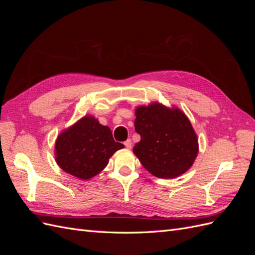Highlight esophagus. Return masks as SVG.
<instances>
[{
  "mask_svg": "<svg viewBox=\"0 0 255 255\" xmlns=\"http://www.w3.org/2000/svg\"><path fill=\"white\" fill-rule=\"evenodd\" d=\"M125 145L127 146L128 149H130V148H132V140H130V139L126 140V141H125Z\"/></svg>",
  "mask_w": 255,
  "mask_h": 255,
  "instance_id": "34e87169",
  "label": "esophagus"
}]
</instances>
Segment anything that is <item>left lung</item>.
<instances>
[{
    "label": "left lung",
    "mask_w": 255,
    "mask_h": 255,
    "mask_svg": "<svg viewBox=\"0 0 255 255\" xmlns=\"http://www.w3.org/2000/svg\"><path fill=\"white\" fill-rule=\"evenodd\" d=\"M135 130L140 141L133 152L153 175L173 179L194 163L198 154L197 135L180 110H169L158 103L138 107Z\"/></svg>",
    "instance_id": "8db88e82"
}]
</instances>
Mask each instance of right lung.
Instances as JSON below:
<instances>
[{"mask_svg":"<svg viewBox=\"0 0 255 255\" xmlns=\"http://www.w3.org/2000/svg\"><path fill=\"white\" fill-rule=\"evenodd\" d=\"M114 140L109 127L100 125L90 116L61 133L55 143L56 161L64 171L79 179L88 180L109 164L113 154L123 148Z\"/></svg>","mask_w":255,"mask_h":255,"instance_id":"add662e5","label":"right lung"}]
</instances>
